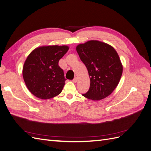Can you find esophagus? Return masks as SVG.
<instances>
[{
    "label": "esophagus",
    "instance_id": "1",
    "mask_svg": "<svg viewBox=\"0 0 151 151\" xmlns=\"http://www.w3.org/2000/svg\"><path fill=\"white\" fill-rule=\"evenodd\" d=\"M77 79H77V77H74V79L72 80V81L74 82V83H77Z\"/></svg>",
    "mask_w": 151,
    "mask_h": 151
}]
</instances>
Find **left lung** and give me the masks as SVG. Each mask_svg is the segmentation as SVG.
Wrapping results in <instances>:
<instances>
[{
  "mask_svg": "<svg viewBox=\"0 0 151 151\" xmlns=\"http://www.w3.org/2000/svg\"><path fill=\"white\" fill-rule=\"evenodd\" d=\"M90 77L89 91L83 96L99 101L108 97L116 88L123 72L120 58L113 47L98 40H90L76 47Z\"/></svg>",
  "mask_w": 151,
  "mask_h": 151,
  "instance_id": "left-lung-1",
  "label": "left lung"
}]
</instances>
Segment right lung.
<instances>
[{
  "label": "right lung",
  "instance_id": "right-lung-1",
  "mask_svg": "<svg viewBox=\"0 0 151 151\" xmlns=\"http://www.w3.org/2000/svg\"><path fill=\"white\" fill-rule=\"evenodd\" d=\"M68 49L66 45L40 47L27 57L22 76L26 87L36 97L48 99L60 94L66 79L58 61Z\"/></svg>",
  "mask_w": 151,
  "mask_h": 151
}]
</instances>
